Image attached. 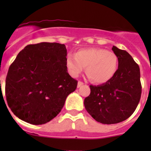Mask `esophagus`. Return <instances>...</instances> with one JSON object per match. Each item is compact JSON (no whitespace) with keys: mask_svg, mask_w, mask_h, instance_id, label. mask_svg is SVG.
I'll return each instance as SVG.
<instances>
[{"mask_svg":"<svg viewBox=\"0 0 151 151\" xmlns=\"http://www.w3.org/2000/svg\"><path fill=\"white\" fill-rule=\"evenodd\" d=\"M84 85V83H83V82L81 81H78V84H77V88H80V87H81L82 85Z\"/></svg>","mask_w":151,"mask_h":151,"instance_id":"1","label":"esophagus"}]
</instances>
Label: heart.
Wrapping results in <instances>:
<instances>
[{
    "label": "heart",
    "mask_w": 151,
    "mask_h": 151,
    "mask_svg": "<svg viewBox=\"0 0 151 151\" xmlns=\"http://www.w3.org/2000/svg\"><path fill=\"white\" fill-rule=\"evenodd\" d=\"M66 65L69 74L77 77L86 67V74L93 83L102 84L110 80L116 73L118 60L116 55L101 48L80 50L68 55Z\"/></svg>",
    "instance_id": "b5f03b06"
}]
</instances>
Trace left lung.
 Segmentation results:
<instances>
[{"instance_id":"left-lung-1","label":"left lung","mask_w":151,"mask_h":151,"mask_svg":"<svg viewBox=\"0 0 151 151\" xmlns=\"http://www.w3.org/2000/svg\"><path fill=\"white\" fill-rule=\"evenodd\" d=\"M118 68L110 80L100 85H90L91 93L85 99L87 112L97 122L115 124L133 114L142 93L140 71L126 50L113 46Z\"/></svg>"}]
</instances>
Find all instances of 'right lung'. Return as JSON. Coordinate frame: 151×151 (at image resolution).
<instances>
[{
	"instance_id": "add662e5",
	"label": "right lung",
	"mask_w": 151,
	"mask_h": 151,
	"mask_svg": "<svg viewBox=\"0 0 151 151\" xmlns=\"http://www.w3.org/2000/svg\"><path fill=\"white\" fill-rule=\"evenodd\" d=\"M66 46L42 42L27 45L11 64L6 79L9 106L19 119L45 124L61 111L77 81L68 74Z\"/></svg>"
}]
</instances>
